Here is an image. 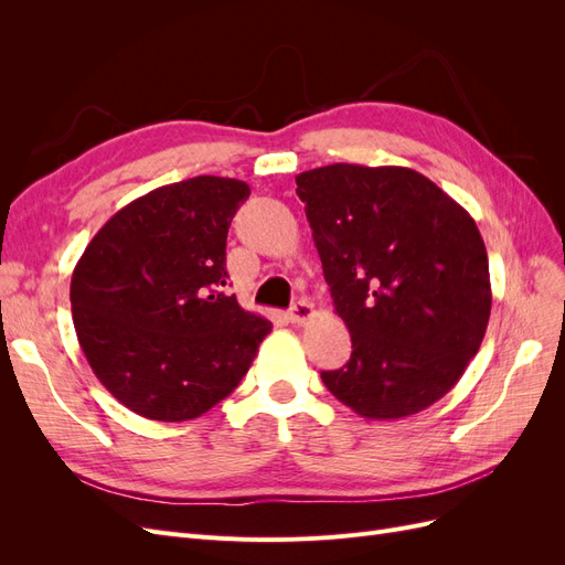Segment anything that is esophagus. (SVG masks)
<instances>
[{"label": "esophagus", "instance_id": "obj_1", "mask_svg": "<svg viewBox=\"0 0 565 565\" xmlns=\"http://www.w3.org/2000/svg\"><path fill=\"white\" fill-rule=\"evenodd\" d=\"M289 320H292L295 324H303L306 320H309L313 316V306L309 299H299L292 303V309H289Z\"/></svg>", "mask_w": 565, "mask_h": 565}]
</instances>
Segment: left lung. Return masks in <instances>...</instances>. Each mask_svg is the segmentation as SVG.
I'll return each instance as SVG.
<instances>
[{
    "label": "left lung",
    "instance_id": "obj_1",
    "mask_svg": "<svg viewBox=\"0 0 565 565\" xmlns=\"http://www.w3.org/2000/svg\"><path fill=\"white\" fill-rule=\"evenodd\" d=\"M297 195L353 344L322 384L365 419L422 413L459 382L488 328L476 221L407 167H318L297 177Z\"/></svg>",
    "mask_w": 565,
    "mask_h": 565
}]
</instances>
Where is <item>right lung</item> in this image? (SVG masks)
Segmentation results:
<instances>
[{
    "label": "right lung",
    "mask_w": 565,
    "mask_h": 565,
    "mask_svg": "<svg viewBox=\"0 0 565 565\" xmlns=\"http://www.w3.org/2000/svg\"><path fill=\"white\" fill-rule=\"evenodd\" d=\"M249 185L195 177L106 221L73 270L79 347L131 413L185 422L243 382L270 320L226 297V237Z\"/></svg>",
    "instance_id": "1"
}]
</instances>
